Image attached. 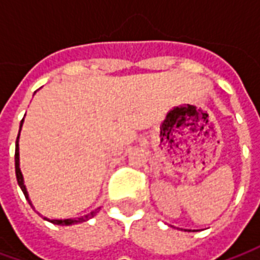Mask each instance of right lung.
Listing matches in <instances>:
<instances>
[{
  "label": "right lung",
  "instance_id": "right-lung-1",
  "mask_svg": "<svg viewBox=\"0 0 260 260\" xmlns=\"http://www.w3.org/2000/svg\"><path fill=\"white\" fill-rule=\"evenodd\" d=\"M22 122H23V119L20 121V126H22ZM18 139H19V135H18V138H16V147H15V173H16V180H18V184H19L20 189H22V192H23V195H25L26 199L29 201L27 191H26V186L25 184H23V177H22V173H20V169H19V145H18ZM29 203H30V201H29ZM96 213L97 210H93V212H90L89 214H86V216H83V217L65 218V220H48V221L53 224H57V225H72V224H78V223H82V221H86V220H89V218L93 217ZM46 220H47V218H46Z\"/></svg>",
  "mask_w": 260,
  "mask_h": 260
}]
</instances>
